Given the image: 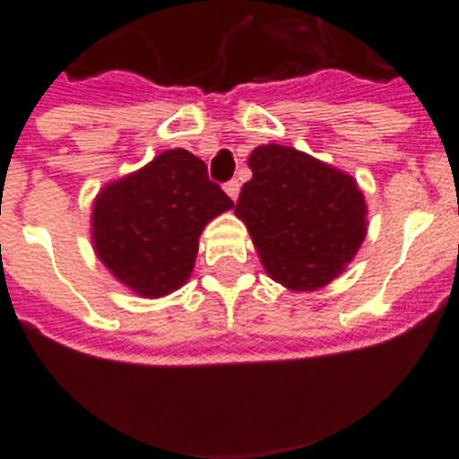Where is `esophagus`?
Here are the masks:
<instances>
[{
    "instance_id": "esophagus-1",
    "label": "esophagus",
    "mask_w": 459,
    "mask_h": 459,
    "mask_svg": "<svg viewBox=\"0 0 459 459\" xmlns=\"http://www.w3.org/2000/svg\"><path fill=\"white\" fill-rule=\"evenodd\" d=\"M238 190H241V184H238L237 179L227 181V184H225V193L230 195V197H232V200H237V197H238Z\"/></svg>"
}]
</instances>
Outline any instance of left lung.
<instances>
[{
	"mask_svg": "<svg viewBox=\"0 0 459 459\" xmlns=\"http://www.w3.org/2000/svg\"><path fill=\"white\" fill-rule=\"evenodd\" d=\"M253 179L234 206L262 266L290 291H315L338 278L368 234V204L351 174L285 144L248 158Z\"/></svg>",
	"mask_w": 459,
	"mask_h": 459,
	"instance_id": "8db88e82",
	"label": "left lung"
}]
</instances>
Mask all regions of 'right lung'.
<instances>
[{
  "instance_id": "obj_1",
  "label": "right lung",
  "mask_w": 459,
  "mask_h": 459,
  "mask_svg": "<svg viewBox=\"0 0 459 459\" xmlns=\"http://www.w3.org/2000/svg\"><path fill=\"white\" fill-rule=\"evenodd\" d=\"M232 206L204 160L168 149L100 188L91 204L93 253L121 285L160 299L188 282L202 230Z\"/></svg>"
}]
</instances>
